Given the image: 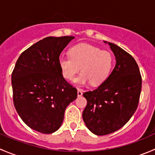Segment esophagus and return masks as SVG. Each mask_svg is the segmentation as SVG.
Masks as SVG:
<instances>
[{"mask_svg": "<svg viewBox=\"0 0 155 155\" xmlns=\"http://www.w3.org/2000/svg\"><path fill=\"white\" fill-rule=\"evenodd\" d=\"M82 94H83V91H82V89L79 88L77 91V94H78V97H81L82 95Z\"/></svg>", "mask_w": 155, "mask_h": 155, "instance_id": "esophagus-1", "label": "esophagus"}]
</instances>
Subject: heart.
Listing matches in <instances>:
<instances>
[{
	"label": "heart",
	"mask_w": 155,
	"mask_h": 155,
	"mask_svg": "<svg viewBox=\"0 0 155 155\" xmlns=\"http://www.w3.org/2000/svg\"><path fill=\"white\" fill-rule=\"evenodd\" d=\"M70 56H61L58 66L61 74L68 80L74 79L81 69L82 73L75 79L81 85L91 82L98 85L105 82L114 64V57L110 51L102 50L87 43H79L69 50Z\"/></svg>",
	"instance_id": "1"
}]
</instances>
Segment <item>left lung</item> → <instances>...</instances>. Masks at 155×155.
Returning a JSON list of instances; mask_svg holds the SVG:
<instances>
[{
    "mask_svg": "<svg viewBox=\"0 0 155 155\" xmlns=\"http://www.w3.org/2000/svg\"><path fill=\"white\" fill-rule=\"evenodd\" d=\"M116 64L107 80L97 88L83 93L87 105L82 118L93 134L104 136L122 127L137 110L142 89V76L135 59L108 43Z\"/></svg>",
    "mask_w": 155,
    "mask_h": 155,
    "instance_id": "1",
    "label": "left lung"
}]
</instances>
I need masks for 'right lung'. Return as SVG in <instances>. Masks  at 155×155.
Listing matches in <instances>:
<instances>
[{"mask_svg": "<svg viewBox=\"0 0 155 155\" xmlns=\"http://www.w3.org/2000/svg\"><path fill=\"white\" fill-rule=\"evenodd\" d=\"M74 37H48L25 50L12 73L14 107L23 121L42 134L59 129L64 111L77 97L58 66L64 48Z\"/></svg>", "mask_w": 155, "mask_h": 155, "instance_id": "obj_1", "label": "right lung"}]
</instances>
